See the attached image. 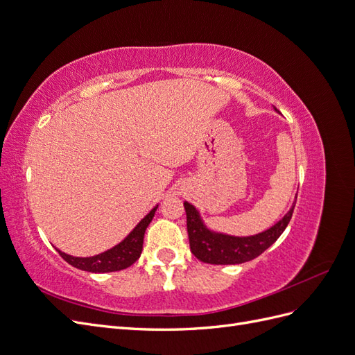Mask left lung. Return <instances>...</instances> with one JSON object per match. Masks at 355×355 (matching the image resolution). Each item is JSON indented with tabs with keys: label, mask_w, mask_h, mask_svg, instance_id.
<instances>
[{
	"label": "left lung",
	"mask_w": 355,
	"mask_h": 355,
	"mask_svg": "<svg viewBox=\"0 0 355 355\" xmlns=\"http://www.w3.org/2000/svg\"><path fill=\"white\" fill-rule=\"evenodd\" d=\"M295 204L271 228L250 237H235L211 231L202 222L200 211L189 204L184 202L187 211V228L189 237L191 252L197 259L211 265H237L249 262L263 253L268 247L272 245L277 239L284 232L286 227L292 219Z\"/></svg>",
	"instance_id": "left-lung-1"
}]
</instances>
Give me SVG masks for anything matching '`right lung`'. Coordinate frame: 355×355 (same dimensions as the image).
Instances as JSON below:
<instances>
[{
	"label": "right lung",
	"mask_w": 355,
	"mask_h": 355,
	"mask_svg": "<svg viewBox=\"0 0 355 355\" xmlns=\"http://www.w3.org/2000/svg\"><path fill=\"white\" fill-rule=\"evenodd\" d=\"M157 209L158 206H155L151 211H149L121 243H118L116 245L112 247V249L106 250L103 253L89 256V257H77V256L63 253L59 249L56 250L69 265L87 272L103 274V272L125 270V268L133 265L139 257H141L142 247H144V235L148 225L151 223Z\"/></svg>",
	"instance_id": "obj_1"
}]
</instances>
